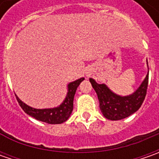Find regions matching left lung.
<instances>
[{
  "label": "left lung",
  "mask_w": 159,
  "mask_h": 159,
  "mask_svg": "<svg viewBox=\"0 0 159 159\" xmlns=\"http://www.w3.org/2000/svg\"><path fill=\"white\" fill-rule=\"evenodd\" d=\"M89 80L97 94L99 107L102 115L111 120H119L129 117L142 106L147 94L149 74H147L139 89L133 95L127 96L114 94L104 84H98L93 79Z\"/></svg>",
  "instance_id": "left-lung-1"
}]
</instances>
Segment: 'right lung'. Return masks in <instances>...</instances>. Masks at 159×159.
Segmentation results:
<instances>
[{"label": "right lung", "instance_id": "right-lung-1", "mask_svg": "<svg viewBox=\"0 0 159 159\" xmlns=\"http://www.w3.org/2000/svg\"><path fill=\"white\" fill-rule=\"evenodd\" d=\"M83 80L84 78H81L73 82H70L68 85V93L65 97V100L62 102V104L53 109H34L26 105L17 96L16 97L23 111L31 117L48 124H61L69 119L70 113L73 110V98L77 88Z\"/></svg>", "mask_w": 159, "mask_h": 159}]
</instances>
